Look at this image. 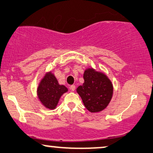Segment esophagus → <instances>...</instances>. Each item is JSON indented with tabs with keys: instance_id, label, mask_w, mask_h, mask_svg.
Instances as JSON below:
<instances>
[{
	"instance_id": "obj_1",
	"label": "esophagus",
	"mask_w": 153,
	"mask_h": 153,
	"mask_svg": "<svg viewBox=\"0 0 153 153\" xmlns=\"http://www.w3.org/2000/svg\"><path fill=\"white\" fill-rule=\"evenodd\" d=\"M75 88H76V86H75L74 85H71V86H70V89H71V91H74L75 90Z\"/></svg>"
}]
</instances>
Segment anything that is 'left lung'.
Returning <instances> with one entry per match:
<instances>
[{
	"instance_id": "left-lung-1",
	"label": "left lung",
	"mask_w": 153,
	"mask_h": 153,
	"mask_svg": "<svg viewBox=\"0 0 153 153\" xmlns=\"http://www.w3.org/2000/svg\"><path fill=\"white\" fill-rule=\"evenodd\" d=\"M84 82L76 92L86 108L91 113L102 111L108 106L114 94V86L105 74L88 67L84 72Z\"/></svg>"
}]
</instances>
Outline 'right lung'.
Returning a JSON list of instances; mask_svg holds the SVG:
<instances>
[{"label": "right lung", "instance_id": "obj_1", "mask_svg": "<svg viewBox=\"0 0 153 153\" xmlns=\"http://www.w3.org/2000/svg\"><path fill=\"white\" fill-rule=\"evenodd\" d=\"M67 91L68 88L59 84L52 71L45 72L37 88L39 101L45 108L50 110L56 108L60 98Z\"/></svg>", "mask_w": 153, "mask_h": 153}]
</instances>
